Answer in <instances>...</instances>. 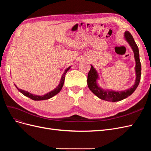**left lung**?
<instances>
[{
    "label": "left lung",
    "instance_id": "obj_1",
    "mask_svg": "<svg viewBox=\"0 0 151 151\" xmlns=\"http://www.w3.org/2000/svg\"><path fill=\"white\" fill-rule=\"evenodd\" d=\"M124 38L133 50L135 60V70L136 79L135 83L132 87L127 90L122 91L104 89L101 87H100L98 83V80H99V77L97 70L92 65H91V69L88 73V80H87L88 88L97 97L101 99L105 100V101L116 102L127 98L134 92L140 83L141 76V63L139 58L138 47L135 42L133 36L129 31H127L124 33Z\"/></svg>",
    "mask_w": 151,
    "mask_h": 151
}]
</instances>
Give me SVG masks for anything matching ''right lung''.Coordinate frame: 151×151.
<instances>
[{
    "label": "right lung",
    "instance_id": "right-lung-1",
    "mask_svg": "<svg viewBox=\"0 0 151 151\" xmlns=\"http://www.w3.org/2000/svg\"><path fill=\"white\" fill-rule=\"evenodd\" d=\"M71 67V66H70L69 67L67 68L65 70L64 72H63V74H62V77H61V79L60 81V83H59V84L58 85V86L57 87V88H55L53 90L50 91V92H48V93L45 94H43V95H36V94H31L29 92H28V91H24L22 89H19L17 87V86L15 85V86L16 87V88L19 90V92H21L22 94L24 95L26 97H28L30 99H33V100H35V101H42V100H45V99H48L50 98H51L52 97H53L54 96H55L56 94H57L60 91H61L62 87L63 86V83H64V81H65V76L66 74V73L67 72V71L70 69Z\"/></svg>",
    "mask_w": 151,
    "mask_h": 151
}]
</instances>
